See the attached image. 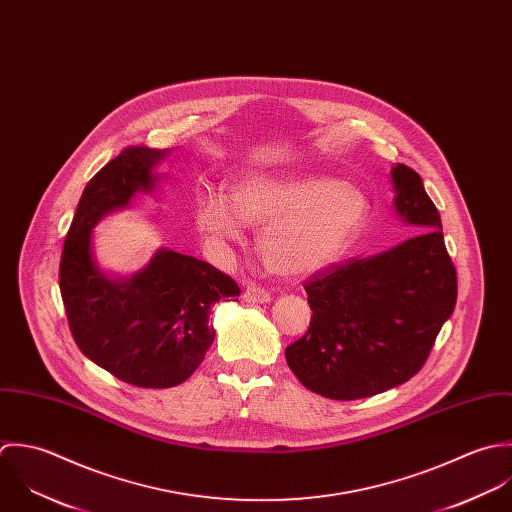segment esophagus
I'll use <instances>...</instances> for the list:
<instances>
[{
  "mask_svg": "<svg viewBox=\"0 0 512 512\" xmlns=\"http://www.w3.org/2000/svg\"><path fill=\"white\" fill-rule=\"evenodd\" d=\"M243 301L249 305H267V303H271V295L265 289L251 285L243 291Z\"/></svg>",
  "mask_w": 512,
  "mask_h": 512,
  "instance_id": "1",
  "label": "esophagus"
}]
</instances>
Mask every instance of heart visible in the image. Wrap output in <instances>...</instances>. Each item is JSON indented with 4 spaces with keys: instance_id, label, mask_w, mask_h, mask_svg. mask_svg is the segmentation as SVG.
Listing matches in <instances>:
<instances>
[{
    "instance_id": "1",
    "label": "heart",
    "mask_w": 512,
    "mask_h": 512,
    "mask_svg": "<svg viewBox=\"0 0 512 512\" xmlns=\"http://www.w3.org/2000/svg\"><path fill=\"white\" fill-rule=\"evenodd\" d=\"M370 209L360 188L332 176L251 172L235 182L231 200L207 190L196 223L215 249L237 243L243 225L261 227L257 251L265 267L279 277L307 279L344 259Z\"/></svg>"
}]
</instances>
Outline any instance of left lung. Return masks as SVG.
Segmentation results:
<instances>
[{"mask_svg": "<svg viewBox=\"0 0 512 512\" xmlns=\"http://www.w3.org/2000/svg\"><path fill=\"white\" fill-rule=\"evenodd\" d=\"M390 184L396 217L417 235L312 275L310 326L285 350L301 384L330 400L370 398L408 382L457 301L441 217L421 178L396 164Z\"/></svg>", "mask_w": 512, "mask_h": 512, "instance_id": "1", "label": "left lung"}]
</instances>
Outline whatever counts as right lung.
I'll return each mask as SVG.
<instances>
[{"label":"right lung","mask_w":512,"mask_h":512,"mask_svg":"<svg viewBox=\"0 0 512 512\" xmlns=\"http://www.w3.org/2000/svg\"><path fill=\"white\" fill-rule=\"evenodd\" d=\"M170 148L130 146L87 184L61 255L59 285L69 326L81 352L118 380L138 388H172L202 364L215 338L209 312L239 287L209 263L168 247L132 275L103 269L95 227L128 209L136 194L158 190L156 172Z\"/></svg>","instance_id":"right-lung-1"}]
</instances>
